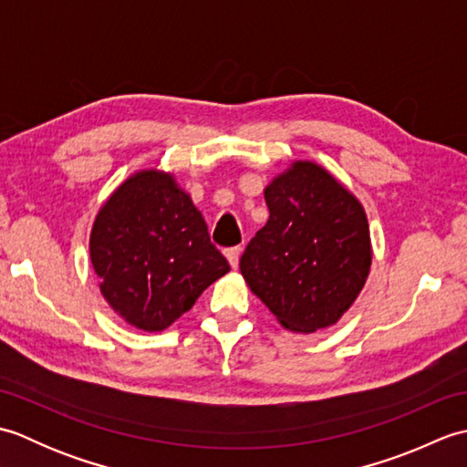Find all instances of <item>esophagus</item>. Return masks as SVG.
<instances>
[{
    "label": "esophagus",
    "mask_w": 467,
    "mask_h": 467,
    "mask_svg": "<svg viewBox=\"0 0 467 467\" xmlns=\"http://www.w3.org/2000/svg\"><path fill=\"white\" fill-rule=\"evenodd\" d=\"M241 246H231V249L224 251V256L228 259V263H231L233 269H236L239 266V259H241Z\"/></svg>",
    "instance_id": "34e87169"
}]
</instances>
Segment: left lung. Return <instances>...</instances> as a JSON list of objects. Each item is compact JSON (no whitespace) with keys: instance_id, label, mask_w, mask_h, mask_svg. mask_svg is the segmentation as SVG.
Returning <instances> with one entry per match:
<instances>
[{"instance_id":"obj_1","label":"left lung","mask_w":467,"mask_h":467,"mask_svg":"<svg viewBox=\"0 0 467 467\" xmlns=\"http://www.w3.org/2000/svg\"><path fill=\"white\" fill-rule=\"evenodd\" d=\"M269 221L241 256L246 285L285 329L335 325L371 266L361 202L315 162H293L265 188Z\"/></svg>"}]
</instances>
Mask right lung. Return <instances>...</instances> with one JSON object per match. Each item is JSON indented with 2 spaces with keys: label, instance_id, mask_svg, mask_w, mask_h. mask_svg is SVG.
Wrapping results in <instances>:
<instances>
[{
  "label": "right lung",
  "instance_id": "right-lung-1",
  "mask_svg": "<svg viewBox=\"0 0 467 467\" xmlns=\"http://www.w3.org/2000/svg\"><path fill=\"white\" fill-rule=\"evenodd\" d=\"M90 259L104 299L126 323L150 333L164 331L231 271L191 196L158 171L136 172L104 202Z\"/></svg>",
  "mask_w": 467,
  "mask_h": 467
}]
</instances>
